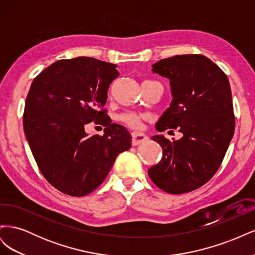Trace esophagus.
I'll return each instance as SVG.
<instances>
[{"instance_id":"1","label":"esophagus","mask_w":255,"mask_h":255,"mask_svg":"<svg viewBox=\"0 0 255 255\" xmlns=\"http://www.w3.org/2000/svg\"><path fill=\"white\" fill-rule=\"evenodd\" d=\"M146 139H148V136L144 135L143 133H139V132L132 133V144L133 145H138L139 143L144 142Z\"/></svg>"}]
</instances>
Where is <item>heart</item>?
<instances>
[{"instance_id": "1", "label": "heart", "mask_w": 255, "mask_h": 255, "mask_svg": "<svg viewBox=\"0 0 255 255\" xmlns=\"http://www.w3.org/2000/svg\"><path fill=\"white\" fill-rule=\"evenodd\" d=\"M146 119V115L142 113H134V112H127L119 116L118 120L123 123V125L132 128H140L142 122Z\"/></svg>"}]
</instances>
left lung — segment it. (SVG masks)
<instances>
[{"instance_id": "obj_1", "label": "left lung", "mask_w": 255, "mask_h": 255, "mask_svg": "<svg viewBox=\"0 0 255 255\" xmlns=\"http://www.w3.org/2000/svg\"><path fill=\"white\" fill-rule=\"evenodd\" d=\"M152 71L170 80L173 96L156 129L176 128L183 137L180 140L152 137L163 149V157L148 173L164 191L185 194L201 187L217 172L234 135L230 83L227 74L201 54L161 59Z\"/></svg>"}]
</instances>
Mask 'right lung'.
<instances>
[{
    "mask_svg": "<svg viewBox=\"0 0 255 255\" xmlns=\"http://www.w3.org/2000/svg\"><path fill=\"white\" fill-rule=\"evenodd\" d=\"M117 65L92 57L60 59L34 79L26 97L23 128L40 172L65 195L83 197L97 189L115 159L130 148V134L112 123L104 105L119 76ZM90 122L104 135L87 136Z\"/></svg>",
    "mask_w": 255,
    "mask_h": 255,
    "instance_id": "right-lung-1",
    "label": "right lung"
}]
</instances>
